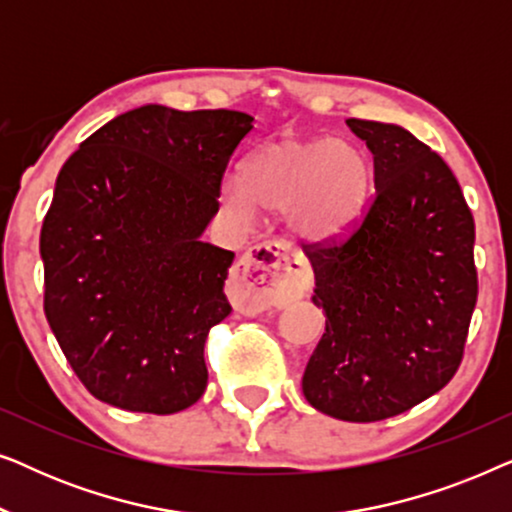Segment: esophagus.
Returning a JSON list of instances; mask_svg holds the SVG:
<instances>
[{"mask_svg":"<svg viewBox=\"0 0 512 512\" xmlns=\"http://www.w3.org/2000/svg\"><path fill=\"white\" fill-rule=\"evenodd\" d=\"M230 286L242 310L284 307L310 289V270L284 242H263L237 261Z\"/></svg>","mask_w":512,"mask_h":512,"instance_id":"1","label":"esophagus"}]
</instances>
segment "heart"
I'll use <instances>...</instances> for the list:
<instances>
[{
  "instance_id": "1",
  "label": "heart",
  "mask_w": 512,
  "mask_h": 512,
  "mask_svg": "<svg viewBox=\"0 0 512 512\" xmlns=\"http://www.w3.org/2000/svg\"><path fill=\"white\" fill-rule=\"evenodd\" d=\"M373 165L359 144L333 137L282 135L244 160L242 177H226L221 205L240 221L286 212L303 240L331 242L347 235L366 209Z\"/></svg>"
}]
</instances>
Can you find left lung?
Wrapping results in <instances>:
<instances>
[{
    "instance_id": "8db88e82",
    "label": "left lung",
    "mask_w": 512,
    "mask_h": 512,
    "mask_svg": "<svg viewBox=\"0 0 512 512\" xmlns=\"http://www.w3.org/2000/svg\"><path fill=\"white\" fill-rule=\"evenodd\" d=\"M373 153L375 198L345 242L305 249L326 333L303 394L342 422H380L457 373L478 300L475 223L445 160L401 125L349 118Z\"/></svg>"
}]
</instances>
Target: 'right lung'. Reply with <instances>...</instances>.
Returning a JSON list of instances; mask_svg holds the SVG:
<instances>
[{"instance_id": "add662e5", "label": "right lung", "mask_w": 512, "mask_h": 512, "mask_svg": "<svg viewBox=\"0 0 512 512\" xmlns=\"http://www.w3.org/2000/svg\"><path fill=\"white\" fill-rule=\"evenodd\" d=\"M251 123L242 111L144 104L62 165L39 240L44 310L100 401L172 415L205 394V340L230 314L235 254L202 233Z\"/></svg>"}]
</instances>
